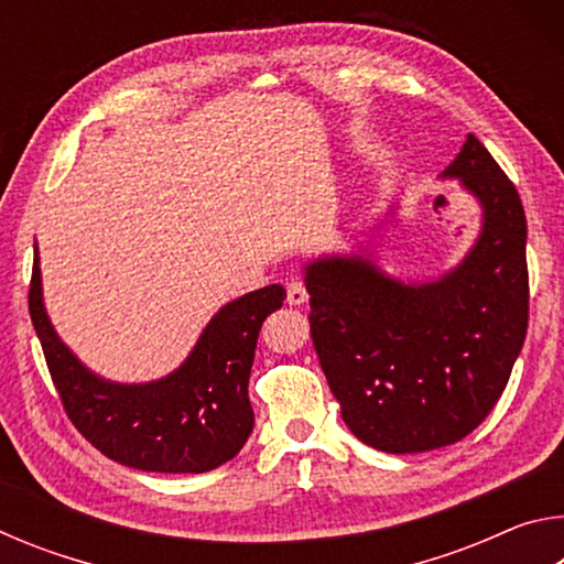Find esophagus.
I'll return each instance as SVG.
<instances>
[{
  "label": "esophagus",
  "mask_w": 564,
  "mask_h": 564,
  "mask_svg": "<svg viewBox=\"0 0 564 564\" xmlns=\"http://www.w3.org/2000/svg\"><path fill=\"white\" fill-rule=\"evenodd\" d=\"M285 291H289L291 305H303L305 301H308V291H305V283L301 279H293Z\"/></svg>",
  "instance_id": "1"
}]
</instances>
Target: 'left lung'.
<instances>
[{"label": "left lung", "instance_id": "obj_1", "mask_svg": "<svg viewBox=\"0 0 564 564\" xmlns=\"http://www.w3.org/2000/svg\"><path fill=\"white\" fill-rule=\"evenodd\" d=\"M443 178H460L482 208L475 246L443 279L403 283L360 256L305 265L323 373L350 433L383 453L470 435L500 400L528 333L518 188L473 133Z\"/></svg>", "mask_w": 564, "mask_h": 564}]
</instances>
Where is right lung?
Here are the masks:
<instances>
[{"label":"right lung","mask_w":564,"mask_h":564,"mask_svg":"<svg viewBox=\"0 0 564 564\" xmlns=\"http://www.w3.org/2000/svg\"><path fill=\"white\" fill-rule=\"evenodd\" d=\"M283 299V285L273 283L226 303L184 366L141 386L94 376L59 340L44 311L40 256L30 316L66 415L101 455L147 473H208L231 460L253 431L248 376L256 340Z\"/></svg>","instance_id":"1"}]
</instances>
